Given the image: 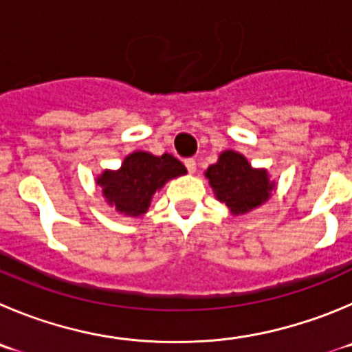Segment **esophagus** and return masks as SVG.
Masks as SVG:
<instances>
[{
	"mask_svg": "<svg viewBox=\"0 0 352 352\" xmlns=\"http://www.w3.org/2000/svg\"><path fill=\"white\" fill-rule=\"evenodd\" d=\"M184 165H186L187 172L189 173L196 172V160H192V157H187V160H184Z\"/></svg>",
	"mask_w": 352,
	"mask_h": 352,
	"instance_id": "1",
	"label": "esophagus"
}]
</instances>
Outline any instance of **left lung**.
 <instances>
[{"label": "left lung", "mask_w": 352, "mask_h": 352, "mask_svg": "<svg viewBox=\"0 0 352 352\" xmlns=\"http://www.w3.org/2000/svg\"><path fill=\"white\" fill-rule=\"evenodd\" d=\"M215 198L226 203L232 215H243L271 198L274 180H269L267 170L254 168L243 154L224 151L215 165L205 172Z\"/></svg>", "instance_id": "obj_1"}]
</instances>
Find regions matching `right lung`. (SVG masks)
Here are the masks:
<instances>
[{"label":"right lung","instance_id":"obj_1","mask_svg":"<svg viewBox=\"0 0 352 352\" xmlns=\"http://www.w3.org/2000/svg\"><path fill=\"white\" fill-rule=\"evenodd\" d=\"M186 166L172 154L154 156L146 151L128 154L120 170H106L97 184L107 205L126 217H140L149 210L151 199L175 177L186 175Z\"/></svg>","mask_w":352,"mask_h":352}]
</instances>
